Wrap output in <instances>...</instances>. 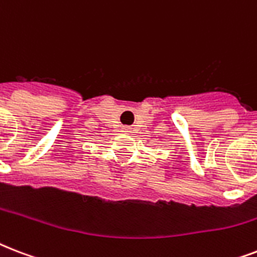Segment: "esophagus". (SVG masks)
<instances>
[{
	"instance_id": "obj_1",
	"label": "esophagus",
	"mask_w": 257,
	"mask_h": 257,
	"mask_svg": "<svg viewBox=\"0 0 257 257\" xmlns=\"http://www.w3.org/2000/svg\"><path fill=\"white\" fill-rule=\"evenodd\" d=\"M132 129L133 128H131V126H122V131L126 133H132Z\"/></svg>"
}]
</instances>
